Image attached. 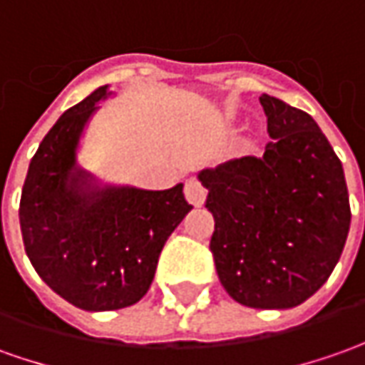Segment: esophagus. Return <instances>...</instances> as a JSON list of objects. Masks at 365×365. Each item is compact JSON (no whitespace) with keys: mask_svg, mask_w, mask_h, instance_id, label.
Here are the masks:
<instances>
[{"mask_svg":"<svg viewBox=\"0 0 365 365\" xmlns=\"http://www.w3.org/2000/svg\"><path fill=\"white\" fill-rule=\"evenodd\" d=\"M183 193H185V200L195 207H200L205 202V187L197 180H187L185 187H183Z\"/></svg>","mask_w":365,"mask_h":365,"instance_id":"esophagus-1","label":"esophagus"}]
</instances>
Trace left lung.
I'll return each instance as SVG.
<instances>
[{"mask_svg": "<svg viewBox=\"0 0 365 365\" xmlns=\"http://www.w3.org/2000/svg\"><path fill=\"white\" fill-rule=\"evenodd\" d=\"M272 141L262 158L197 173L215 222L210 250L237 304L299 306L328 282L349 232L348 185L328 138L306 111L264 93Z\"/></svg>", "mask_w": 365, "mask_h": 365, "instance_id": "1", "label": "left lung"}]
</instances>
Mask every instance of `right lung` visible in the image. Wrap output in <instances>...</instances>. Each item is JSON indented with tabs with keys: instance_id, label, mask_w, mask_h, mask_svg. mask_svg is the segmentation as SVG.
<instances>
[{
	"instance_id": "add662e5",
	"label": "right lung",
	"mask_w": 365,
	"mask_h": 365,
	"mask_svg": "<svg viewBox=\"0 0 365 365\" xmlns=\"http://www.w3.org/2000/svg\"><path fill=\"white\" fill-rule=\"evenodd\" d=\"M108 96V86L98 88L47 131L19 202L31 266L58 296L88 312L140 302L153 282L163 244L192 210L183 183L162 192L99 185L79 168V138Z\"/></svg>"
}]
</instances>
